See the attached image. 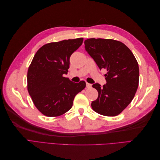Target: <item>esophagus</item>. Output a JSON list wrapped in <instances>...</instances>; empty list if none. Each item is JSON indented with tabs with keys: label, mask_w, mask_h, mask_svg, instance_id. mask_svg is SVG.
<instances>
[{
	"label": "esophagus",
	"mask_w": 160,
	"mask_h": 160,
	"mask_svg": "<svg viewBox=\"0 0 160 160\" xmlns=\"http://www.w3.org/2000/svg\"><path fill=\"white\" fill-rule=\"evenodd\" d=\"M86 88H91V84L87 83H86Z\"/></svg>",
	"instance_id": "esophagus-1"
}]
</instances>
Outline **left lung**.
Instances as JSON below:
<instances>
[{"instance_id":"1","label":"left lung","mask_w":160,"mask_h":160,"mask_svg":"<svg viewBox=\"0 0 160 160\" xmlns=\"http://www.w3.org/2000/svg\"><path fill=\"white\" fill-rule=\"evenodd\" d=\"M84 43L86 51L100 70H107V83L103 87L99 83L93 85L99 95L92 101V109L102 115H118L132 102L137 91L139 78L138 61L129 48L120 41L91 38Z\"/></svg>"}]
</instances>
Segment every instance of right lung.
I'll list each match as a JSON object with an SVG mask.
<instances>
[{
  "mask_svg": "<svg viewBox=\"0 0 160 160\" xmlns=\"http://www.w3.org/2000/svg\"><path fill=\"white\" fill-rule=\"evenodd\" d=\"M83 38L50 42L34 56L27 72V89L33 103L47 117H57L72 106L75 95L84 89V81L73 83L67 74L70 57L82 45Z\"/></svg>",
  "mask_w": 160,
  "mask_h": 160,
  "instance_id": "obj_1",
  "label": "right lung"
}]
</instances>
